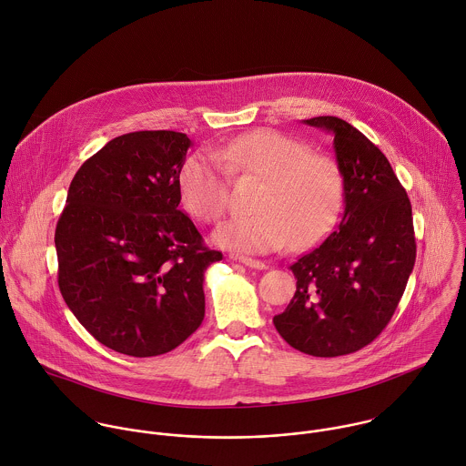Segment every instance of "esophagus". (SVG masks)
Wrapping results in <instances>:
<instances>
[{
  "instance_id": "1",
  "label": "esophagus",
  "mask_w": 466,
  "mask_h": 466,
  "mask_svg": "<svg viewBox=\"0 0 466 466\" xmlns=\"http://www.w3.org/2000/svg\"><path fill=\"white\" fill-rule=\"evenodd\" d=\"M238 259H239V263H243V265L248 267V268L267 270V263H263V261H259V259H252V258H245V256H241V258H238Z\"/></svg>"
}]
</instances>
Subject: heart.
Listing matches in <instances>:
<instances>
[{
  "label": "heart",
  "mask_w": 466,
  "mask_h": 466,
  "mask_svg": "<svg viewBox=\"0 0 466 466\" xmlns=\"http://www.w3.org/2000/svg\"><path fill=\"white\" fill-rule=\"evenodd\" d=\"M213 154L190 156L177 179L179 201L196 219L212 223L228 205V172L263 181L256 216L221 223L212 241L241 254H267L285 245L301 250L318 243L336 223L343 203L338 163L312 154L309 145L278 130L241 134Z\"/></svg>",
  "instance_id": "b5f03b06"
}]
</instances>
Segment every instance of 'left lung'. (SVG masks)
<instances>
[{
  "label": "left lung",
  "mask_w": 466,
  "mask_h": 466,
  "mask_svg": "<svg viewBox=\"0 0 466 466\" xmlns=\"http://www.w3.org/2000/svg\"><path fill=\"white\" fill-rule=\"evenodd\" d=\"M303 123L334 136L345 212L290 267L296 294L274 325L296 350L336 358L372 343L394 316L416 263L412 205L385 154L356 127L336 116Z\"/></svg>",
  "instance_id": "1"
}]
</instances>
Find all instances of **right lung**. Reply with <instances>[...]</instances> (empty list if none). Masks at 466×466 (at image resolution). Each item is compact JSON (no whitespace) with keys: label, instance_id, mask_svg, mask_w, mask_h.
Here are the masks:
<instances>
[{"label":"right lung","instance_id":"add662e5","mask_svg":"<svg viewBox=\"0 0 466 466\" xmlns=\"http://www.w3.org/2000/svg\"><path fill=\"white\" fill-rule=\"evenodd\" d=\"M190 145L174 130L117 136L68 187L54 236L57 285L77 321L119 354L170 352L205 318V270L223 254L179 208Z\"/></svg>","mask_w":466,"mask_h":466}]
</instances>
